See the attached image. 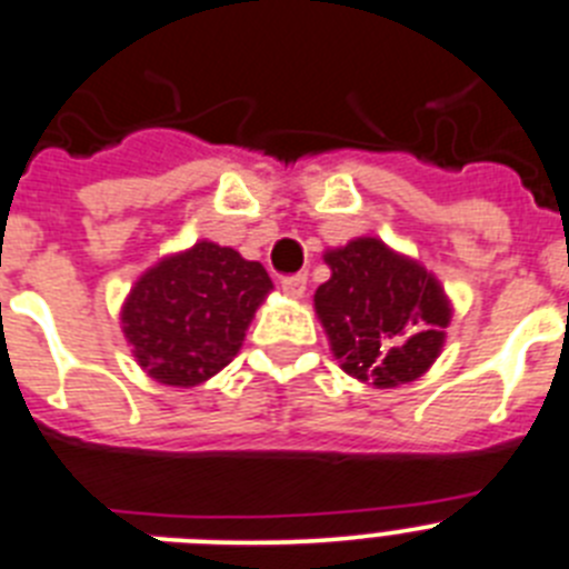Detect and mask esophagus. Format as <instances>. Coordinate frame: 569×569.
Listing matches in <instances>:
<instances>
[{
    "mask_svg": "<svg viewBox=\"0 0 569 569\" xmlns=\"http://www.w3.org/2000/svg\"><path fill=\"white\" fill-rule=\"evenodd\" d=\"M281 290H284V296H290V299H301L305 296V290H308V276L305 273H293V276H281Z\"/></svg>",
    "mask_w": 569,
    "mask_h": 569,
    "instance_id": "1",
    "label": "esophagus"
}]
</instances>
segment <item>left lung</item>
Masks as SVG:
<instances>
[{
  "instance_id": "8db88e82",
  "label": "left lung",
  "mask_w": 569,
  "mask_h": 569,
  "mask_svg": "<svg viewBox=\"0 0 569 569\" xmlns=\"http://www.w3.org/2000/svg\"><path fill=\"white\" fill-rule=\"evenodd\" d=\"M333 276L316 290V313L345 373L376 387L416 381L445 345L450 305L421 264L356 239L325 256Z\"/></svg>"
}]
</instances>
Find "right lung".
Instances as JSON below:
<instances>
[{"mask_svg":"<svg viewBox=\"0 0 569 569\" xmlns=\"http://www.w3.org/2000/svg\"><path fill=\"white\" fill-rule=\"evenodd\" d=\"M273 281L259 261L199 241L136 281L122 328L156 381L196 387L230 365Z\"/></svg>","mask_w":569,"mask_h":569,"instance_id":"right-lung-1","label":"right lung"}]
</instances>
